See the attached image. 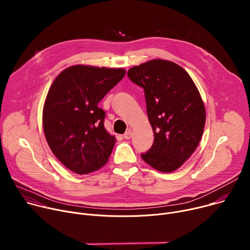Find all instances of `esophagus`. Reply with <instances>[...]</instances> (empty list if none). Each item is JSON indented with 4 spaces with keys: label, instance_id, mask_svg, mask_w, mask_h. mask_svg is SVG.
Masks as SVG:
<instances>
[{
    "label": "esophagus",
    "instance_id": "esophagus-1",
    "mask_svg": "<svg viewBox=\"0 0 250 250\" xmlns=\"http://www.w3.org/2000/svg\"><path fill=\"white\" fill-rule=\"evenodd\" d=\"M131 136H132V132H131L130 129H128V130L124 134V137H125V139H129V138H131Z\"/></svg>",
    "mask_w": 250,
    "mask_h": 250
}]
</instances>
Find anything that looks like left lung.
<instances>
[{"instance_id": "1", "label": "left lung", "mask_w": 250, "mask_h": 250, "mask_svg": "<svg viewBox=\"0 0 250 250\" xmlns=\"http://www.w3.org/2000/svg\"><path fill=\"white\" fill-rule=\"evenodd\" d=\"M128 78L144 88L154 141L141 158L152 168L171 173L194 153L202 138L206 109L187 71L164 59L133 66Z\"/></svg>"}]
</instances>
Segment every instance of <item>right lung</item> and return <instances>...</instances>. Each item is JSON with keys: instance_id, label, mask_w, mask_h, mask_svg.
<instances>
[{"instance_id": "add662e5", "label": "right lung", "mask_w": 250, "mask_h": 250, "mask_svg": "<svg viewBox=\"0 0 250 250\" xmlns=\"http://www.w3.org/2000/svg\"><path fill=\"white\" fill-rule=\"evenodd\" d=\"M125 74L124 68L78 64L52 82L43 104V131L53 154L72 172L88 174L108 162L117 139L104 128L98 103Z\"/></svg>"}]
</instances>
